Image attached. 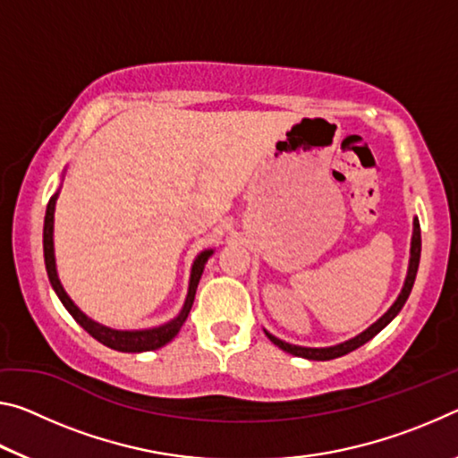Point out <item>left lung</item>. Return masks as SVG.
Masks as SVG:
<instances>
[{
    "mask_svg": "<svg viewBox=\"0 0 458 458\" xmlns=\"http://www.w3.org/2000/svg\"><path fill=\"white\" fill-rule=\"evenodd\" d=\"M420 248H422V240H420V222L414 220V234H412V248H410V267H408V276H406V283H404V289H402L400 297L396 299V303H394L390 309H387V313L379 317V319L368 327L363 333H360L358 337H353L350 341H345V344H339V345H333V347H321V350H317V347H301V345H291L286 344V341H281L275 335H270L267 331V337L273 341L275 345L281 347L283 352L286 353H293V355H299V358H307V360H335L341 358V355L350 353L353 350H358L363 344H368L371 337H376L379 331H382L387 323H390L394 317L400 313V309L404 307V303L410 297V291H412L414 281H416V273H418V265H420Z\"/></svg>",
    "mask_w": 458,
    "mask_h": 458,
    "instance_id": "1",
    "label": "left lung"
}]
</instances>
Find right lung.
<instances>
[{
	"label": "right lung",
	"instance_id": "right-lung-1",
	"mask_svg": "<svg viewBox=\"0 0 458 458\" xmlns=\"http://www.w3.org/2000/svg\"><path fill=\"white\" fill-rule=\"evenodd\" d=\"M54 206H56V196H52L48 201V208H46V218H44V262H46V273H48L50 284L56 291L58 299L62 301V305L68 309L76 323L81 325L84 331H89L92 337L100 344L111 347V350L117 352H129V353H139V352H151L157 350V347H164L165 344H169L175 335L177 331L182 329V325L188 319V313L193 305V297H196V289L199 283V276L204 273V265L210 259L212 250H204L196 259L191 267V278H190V291H188V299H185V305L182 309V313L175 317L174 321H169L161 327L155 329H143V331H117V329H108L105 325H98L92 319H89L79 307H76L71 297L62 289V284L58 281L56 275V260H54V240H52V230H54Z\"/></svg>",
	"mask_w": 458,
	"mask_h": 458
}]
</instances>
